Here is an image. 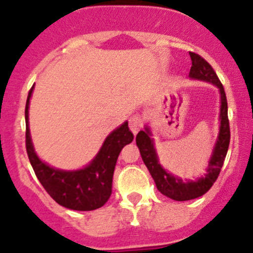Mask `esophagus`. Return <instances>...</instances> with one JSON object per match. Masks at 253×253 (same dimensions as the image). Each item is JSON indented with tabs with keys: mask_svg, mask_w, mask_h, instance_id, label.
<instances>
[{
	"mask_svg": "<svg viewBox=\"0 0 253 253\" xmlns=\"http://www.w3.org/2000/svg\"><path fill=\"white\" fill-rule=\"evenodd\" d=\"M143 126V121H142V117H141L138 113H136V115L131 116V118H129V129H131L133 133H136V132L138 131V129L142 128Z\"/></svg>",
	"mask_w": 253,
	"mask_h": 253,
	"instance_id": "1",
	"label": "esophagus"
}]
</instances>
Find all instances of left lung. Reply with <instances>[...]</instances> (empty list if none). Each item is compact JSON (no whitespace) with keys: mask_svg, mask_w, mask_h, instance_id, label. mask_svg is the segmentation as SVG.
Masks as SVG:
<instances>
[{"mask_svg":"<svg viewBox=\"0 0 253 253\" xmlns=\"http://www.w3.org/2000/svg\"><path fill=\"white\" fill-rule=\"evenodd\" d=\"M192 58V68L189 77L193 79H200V81L211 82V83L219 88L220 92V129L219 137L215 143L214 152L211 155V159L208 165V174L206 177H200L197 181H183L179 177L172 176L171 174L166 172L159 164L158 156L154 149V143L150 138V129L145 128V131H140L136 136V143L140 149L141 158L143 163L147 166L152 179H154L156 188L161 194L166 195L168 198L184 202V200L195 199L206 194L211 185L215 183L220 170H222L223 163L226 159L227 151H228L229 140H231V129H229L228 120V106H227V97L223 84L220 83L219 78L215 74L214 69L211 68L208 61L197 53L190 51Z\"/></svg>","mask_w":253,"mask_h":253,"instance_id":"8db88e82","label":"left lung"}]
</instances>
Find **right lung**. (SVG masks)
<instances>
[{
  "label": "right lung",
  "instance_id": "obj_1",
  "mask_svg": "<svg viewBox=\"0 0 253 253\" xmlns=\"http://www.w3.org/2000/svg\"><path fill=\"white\" fill-rule=\"evenodd\" d=\"M31 87L27 95L25 107L26 121V151L36 177L42 183L47 194L56 203L73 211H94L107 203L112 194V180L118 155L132 142L133 135L129 131L128 124L125 122L121 127L111 133L104 141L101 151L94 160L82 170L63 171L47 166L36 156L29 131V102H30Z\"/></svg>",
  "mask_w": 253,
  "mask_h": 253
}]
</instances>
